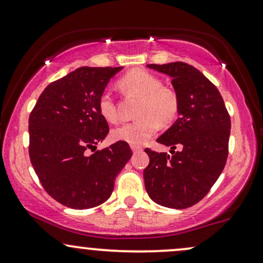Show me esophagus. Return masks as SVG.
<instances>
[{
  "mask_svg": "<svg viewBox=\"0 0 263 263\" xmlns=\"http://www.w3.org/2000/svg\"><path fill=\"white\" fill-rule=\"evenodd\" d=\"M131 148H132V152H134V153H137V152L142 151V147H140V145H131Z\"/></svg>",
  "mask_w": 263,
  "mask_h": 263,
  "instance_id": "34e87169",
  "label": "esophagus"
}]
</instances>
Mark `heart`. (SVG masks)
<instances>
[{
    "label": "heart",
    "instance_id": "b5f03b06",
    "mask_svg": "<svg viewBox=\"0 0 263 263\" xmlns=\"http://www.w3.org/2000/svg\"><path fill=\"white\" fill-rule=\"evenodd\" d=\"M119 87L127 93L141 98L138 116L140 120L123 123L112 129L114 140L132 145H142L159 129L160 123L170 125L178 118L179 96L172 87L163 85L162 80L144 69H132L119 81ZM100 115L107 122L119 121L115 100L109 91H104L98 101Z\"/></svg>",
    "mask_w": 263,
    "mask_h": 263
}]
</instances>
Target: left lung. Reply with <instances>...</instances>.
<instances>
[{
  "label": "left lung",
  "mask_w": 263,
  "mask_h": 263,
  "mask_svg": "<svg viewBox=\"0 0 263 263\" xmlns=\"http://www.w3.org/2000/svg\"><path fill=\"white\" fill-rule=\"evenodd\" d=\"M147 67L172 78L180 109L178 120L157 140L170 147L173 156L145 148L149 157L143 172L145 190L156 203L183 210L200 202L222 174L230 116L216 85L194 66L170 62Z\"/></svg>",
  "instance_id": "left-lung-1"
}]
</instances>
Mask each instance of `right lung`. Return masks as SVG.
<instances>
[{
	"label": "right lung",
	"mask_w": 263,
	"mask_h": 263,
	"mask_svg": "<svg viewBox=\"0 0 263 263\" xmlns=\"http://www.w3.org/2000/svg\"><path fill=\"white\" fill-rule=\"evenodd\" d=\"M122 67H80L44 89L29 116L30 162L53 200L88 210L104 203L132 151L127 142L87 154L109 134L98 101Z\"/></svg>",
	"instance_id": "1"
}]
</instances>
